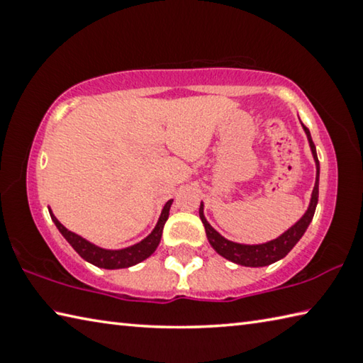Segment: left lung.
<instances>
[{
  "label": "left lung",
  "instance_id": "left-lung-1",
  "mask_svg": "<svg viewBox=\"0 0 363 363\" xmlns=\"http://www.w3.org/2000/svg\"><path fill=\"white\" fill-rule=\"evenodd\" d=\"M301 125H303V123H301ZM303 130L306 133L307 140H309V147H311L312 157H314L315 169H317L314 190H312L311 201H309V206H307L306 213L290 227V229L285 230L277 238H274V240L266 242V243H257V245H245V243H235L232 240H227V238L220 235L216 229H213L211 224L208 223L205 218V213H203L205 206H203V201H201L200 203V219L205 225L208 242H210L213 250L216 251L218 255H220L223 257H225V259H229L232 262L240 264V266H245V267H264V266H269V264L280 261L281 257H285L293 250L294 245L301 240V237L304 235L307 227H309V224L312 223V218H314V213L317 208L320 164H318L317 150H315L314 143H312L311 131L307 130L304 125H303Z\"/></svg>",
  "mask_w": 363,
  "mask_h": 363
}]
</instances>
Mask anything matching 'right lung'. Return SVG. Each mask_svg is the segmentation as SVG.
Returning a JSON list of instances; mask_svg holds the SVG:
<instances>
[{"label": "right lung", "mask_w": 363, "mask_h": 363, "mask_svg": "<svg viewBox=\"0 0 363 363\" xmlns=\"http://www.w3.org/2000/svg\"><path fill=\"white\" fill-rule=\"evenodd\" d=\"M171 205H173V200H168L167 205L163 206L162 214H160L157 225L153 227V230L144 238V240H140L139 243H134L131 247H126L121 250H106V248L97 247V245L91 243L89 240H86V238L79 237L78 233L64 227L59 223V219L54 216L51 210H49V214H51L52 223L56 224V227L59 229V232L62 233L65 240L72 245V248L75 250L84 261L94 264V266L101 269H125V267L136 266V264L143 262L144 259H147V257L153 255V251L157 250L160 240H162L163 225L169 216Z\"/></svg>", "instance_id": "add662e5"}]
</instances>
